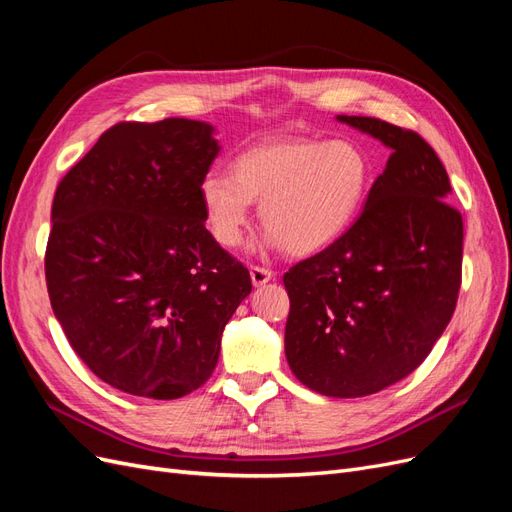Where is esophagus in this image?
I'll return each mask as SVG.
<instances>
[{"mask_svg": "<svg viewBox=\"0 0 512 512\" xmlns=\"http://www.w3.org/2000/svg\"><path fill=\"white\" fill-rule=\"evenodd\" d=\"M250 280L258 288V286H265L267 282L275 280V273L269 271V269H262V267H252L250 269Z\"/></svg>", "mask_w": 512, "mask_h": 512, "instance_id": "obj_1", "label": "esophagus"}]
</instances>
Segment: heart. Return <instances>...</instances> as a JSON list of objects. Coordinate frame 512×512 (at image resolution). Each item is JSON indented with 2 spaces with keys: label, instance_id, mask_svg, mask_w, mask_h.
Masks as SVG:
<instances>
[{
  "label": "heart",
  "instance_id": "b5f03b06",
  "mask_svg": "<svg viewBox=\"0 0 512 512\" xmlns=\"http://www.w3.org/2000/svg\"><path fill=\"white\" fill-rule=\"evenodd\" d=\"M232 175L207 173L198 196L207 228L220 245H243L260 203L265 245L294 256L316 254L346 235L371 190V162L352 141L267 143L232 160Z\"/></svg>",
  "mask_w": 512,
  "mask_h": 512
}]
</instances>
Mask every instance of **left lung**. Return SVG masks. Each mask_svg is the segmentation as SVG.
I'll use <instances>...</instances> for the list:
<instances>
[{
	"mask_svg": "<svg viewBox=\"0 0 512 512\" xmlns=\"http://www.w3.org/2000/svg\"><path fill=\"white\" fill-rule=\"evenodd\" d=\"M339 123L391 149L346 235L284 275L286 361L307 389L365 397L421 365L455 312L463 222L451 181L416 132L374 117Z\"/></svg>",
	"mask_w": 512,
	"mask_h": 512,
	"instance_id": "obj_1",
	"label": "left lung"
}]
</instances>
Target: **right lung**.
I'll return each mask as SVG.
<instances>
[{"instance_id":"add662e5","label":"right lung","mask_w":512,"mask_h":512,"mask_svg":"<svg viewBox=\"0 0 512 512\" xmlns=\"http://www.w3.org/2000/svg\"><path fill=\"white\" fill-rule=\"evenodd\" d=\"M207 121L117 123L61 179L44 271L53 314L94 374L177 399L218 365L250 273L205 228L198 185L218 158Z\"/></svg>"}]
</instances>
